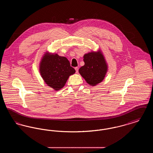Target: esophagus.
Returning <instances> with one entry per match:
<instances>
[{"label": "esophagus", "instance_id": "34e87169", "mask_svg": "<svg viewBox=\"0 0 153 153\" xmlns=\"http://www.w3.org/2000/svg\"><path fill=\"white\" fill-rule=\"evenodd\" d=\"M74 69H75V70H76V73H78V72H79V68H78V67H75Z\"/></svg>", "mask_w": 153, "mask_h": 153}]
</instances>
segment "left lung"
<instances>
[{"label": "left lung", "instance_id": "8db88e82", "mask_svg": "<svg viewBox=\"0 0 153 153\" xmlns=\"http://www.w3.org/2000/svg\"><path fill=\"white\" fill-rule=\"evenodd\" d=\"M84 65L79 73L89 85L95 86L101 82L106 74L107 66L101 52H91L84 56Z\"/></svg>", "mask_w": 153, "mask_h": 153}]
</instances>
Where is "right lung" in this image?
<instances>
[{"mask_svg": "<svg viewBox=\"0 0 153 153\" xmlns=\"http://www.w3.org/2000/svg\"><path fill=\"white\" fill-rule=\"evenodd\" d=\"M39 71L46 84L56 91L64 87L69 76L76 72L66 57L49 53L42 59Z\"/></svg>", "mask_w": 153, "mask_h": 153, "instance_id": "1", "label": "right lung"}]
</instances>
